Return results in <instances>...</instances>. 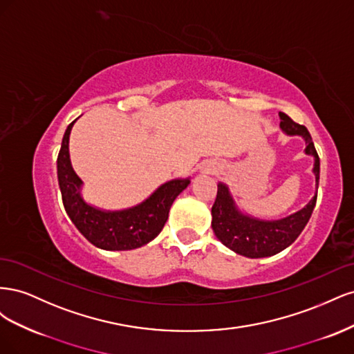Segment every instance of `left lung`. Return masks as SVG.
Wrapping results in <instances>:
<instances>
[{"mask_svg": "<svg viewBox=\"0 0 354 354\" xmlns=\"http://www.w3.org/2000/svg\"><path fill=\"white\" fill-rule=\"evenodd\" d=\"M281 127L289 136H301L306 140V153L315 156L313 173L316 176V186H319L320 162L312 136L304 125L294 122L286 113L279 112ZM317 194L307 205L292 216L277 221H261L248 216H243L234 207L233 199L226 185L217 186V198L214 202L211 214V227L218 241L236 254L250 257V259H261L270 257L288 248L303 232L308 223L316 205Z\"/></svg>", "mask_w": 354, "mask_h": 354, "instance_id": "left-lung-1", "label": "left lung"}]
</instances>
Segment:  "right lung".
Here are the masks:
<instances>
[{
  "instance_id": "right-lung-1",
  "label": "right lung",
  "mask_w": 354,
  "mask_h": 354,
  "mask_svg": "<svg viewBox=\"0 0 354 354\" xmlns=\"http://www.w3.org/2000/svg\"><path fill=\"white\" fill-rule=\"evenodd\" d=\"M73 122L66 128L57 156L62 201L72 223L88 242L108 251L134 250L155 239L165 226L174 199L189 186L190 180H171L140 205L130 209L106 212L94 208L81 198L82 181L71 165L69 134Z\"/></svg>"
}]
</instances>
